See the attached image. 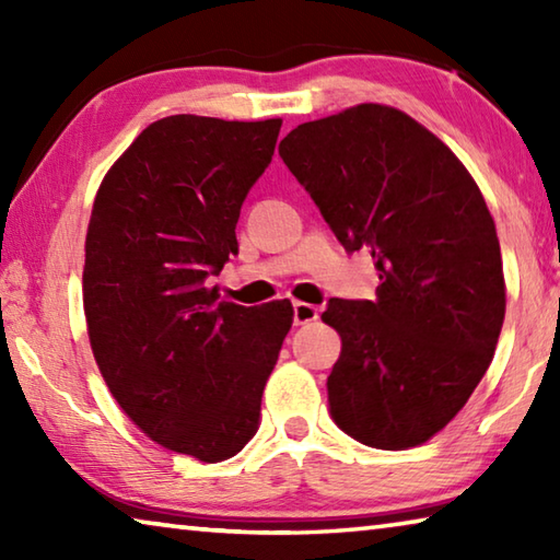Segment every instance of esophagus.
Returning <instances> with one entry per match:
<instances>
[{
	"label": "esophagus",
	"mask_w": 560,
	"mask_h": 560,
	"mask_svg": "<svg viewBox=\"0 0 560 560\" xmlns=\"http://www.w3.org/2000/svg\"><path fill=\"white\" fill-rule=\"evenodd\" d=\"M318 306H314V303H306V301H296L293 303V324L296 326H306L311 324V320L318 318Z\"/></svg>",
	"instance_id": "34e87169"
}]
</instances>
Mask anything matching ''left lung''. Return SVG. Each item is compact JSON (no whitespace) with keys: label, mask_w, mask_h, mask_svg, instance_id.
<instances>
[{"label":"left lung","mask_w":560,"mask_h":560,"mask_svg":"<svg viewBox=\"0 0 560 560\" xmlns=\"http://www.w3.org/2000/svg\"><path fill=\"white\" fill-rule=\"evenodd\" d=\"M279 155L348 252L371 249L375 301L324 311L343 348L336 424L377 450L432 440L485 377L506 314L499 236L462 160L422 122L360 103L293 128Z\"/></svg>","instance_id":"obj_1"}]
</instances>
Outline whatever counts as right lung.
Wrapping results in <instances>:
<instances>
[{
    "label": "right lung",
    "mask_w": 560,
    "mask_h": 560,
    "mask_svg": "<svg viewBox=\"0 0 560 560\" xmlns=\"http://www.w3.org/2000/svg\"><path fill=\"white\" fill-rule=\"evenodd\" d=\"M281 118L167 116L132 140L91 210L83 314L98 371L132 424L207 464L259 430L291 301L244 308L207 287L236 252L246 192Z\"/></svg>",
    "instance_id": "obj_1"
}]
</instances>
